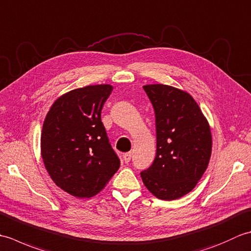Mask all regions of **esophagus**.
I'll use <instances>...</instances> for the list:
<instances>
[{
  "label": "esophagus",
  "mask_w": 251,
  "mask_h": 251,
  "mask_svg": "<svg viewBox=\"0 0 251 251\" xmlns=\"http://www.w3.org/2000/svg\"><path fill=\"white\" fill-rule=\"evenodd\" d=\"M123 158H124L125 163H129V162H130V159H131V153H130V152H127V153H125L124 155H123Z\"/></svg>",
  "instance_id": "esophagus-1"
}]
</instances>
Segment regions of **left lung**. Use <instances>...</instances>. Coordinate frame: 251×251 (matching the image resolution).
<instances>
[{
	"label": "left lung",
	"instance_id": "left-lung-1",
	"mask_svg": "<svg viewBox=\"0 0 251 251\" xmlns=\"http://www.w3.org/2000/svg\"><path fill=\"white\" fill-rule=\"evenodd\" d=\"M143 89L155 112L156 155L140 173L151 193L173 201L195 188L211 155V132L199 104L183 90L163 84Z\"/></svg>",
	"mask_w": 251,
	"mask_h": 251
}]
</instances>
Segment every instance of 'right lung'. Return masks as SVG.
<instances>
[{"label": "right lung", "mask_w": 251, "mask_h": 251, "mask_svg": "<svg viewBox=\"0 0 251 251\" xmlns=\"http://www.w3.org/2000/svg\"><path fill=\"white\" fill-rule=\"evenodd\" d=\"M113 87L90 85L58 98L47 113L41 153L52 181L76 197H92L120 168L111 147L101 110Z\"/></svg>", "instance_id": "1"}]
</instances>
